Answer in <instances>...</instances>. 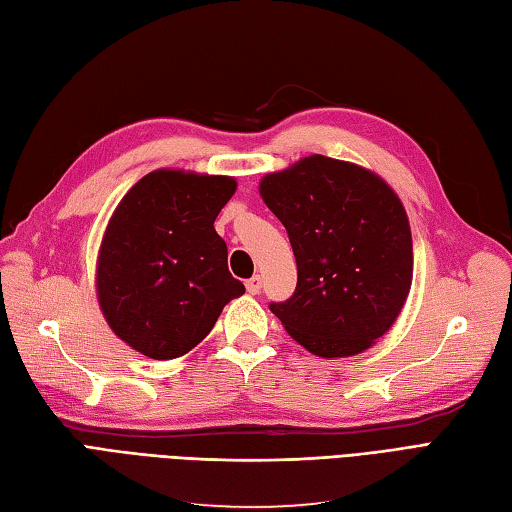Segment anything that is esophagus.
Here are the masks:
<instances>
[{
  "label": "esophagus",
  "instance_id": "34e87169",
  "mask_svg": "<svg viewBox=\"0 0 512 512\" xmlns=\"http://www.w3.org/2000/svg\"><path fill=\"white\" fill-rule=\"evenodd\" d=\"M246 290L251 292V294H259V292H261V277L255 275V277L248 279V281H246Z\"/></svg>",
  "mask_w": 512,
  "mask_h": 512
}]
</instances>
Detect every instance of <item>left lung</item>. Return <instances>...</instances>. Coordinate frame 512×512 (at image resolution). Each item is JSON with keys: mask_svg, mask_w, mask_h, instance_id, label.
Segmentation results:
<instances>
[{"mask_svg": "<svg viewBox=\"0 0 512 512\" xmlns=\"http://www.w3.org/2000/svg\"><path fill=\"white\" fill-rule=\"evenodd\" d=\"M259 194L288 231L299 272L294 294L270 312L320 358L371 347L412 283V235L397 194L377 174L323 154L264 176Z\"/></svg>", "mask_w": 512, "mask_h": 512, "instance_id": "left-lung-1", "label": "left lung"}]
</instances>
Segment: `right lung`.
Here are the masks:
<instances>
[{
    "mask_svg": "<svg viewBox=\"0 0 512 512\" xmlns=\"http://www.w3.org/2000/svg\"><path fill=\"white\" fill-rule=\"evenodd\" d=\"M235 178L157 170L128 189L106 227L98 301L111 329L152 360L192 351L244 294L213 229Z\"/></svg>",
    "mask_w": 512,
    "mask_h": 512,
    "instance_id": "right-lung-1",
    "label": "right lung"
}]
</instances>
